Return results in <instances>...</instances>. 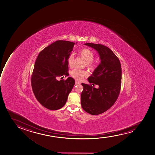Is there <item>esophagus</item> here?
<instances>
[{
    "label": "esophagus",
    "instance_id": "obj_1",
    "mask_svg": "<svg viewBox=\"0 0 155 155\" xmlns=\"http://www.w3.org/2000/svg\"><path fill=\"white\" fill-rule=\"evenodd\" d=\"M75 84H77V85H78V84H80V82H79L78 81H77V80H76L75 81Z\"/></svg>",
    "mask_w": 155,
    "mask_h": 155
}]
</instances>
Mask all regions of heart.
I'll return each mask as SVG.
<instances>
[{
	"instance_id": "1",
	"label": "heart",
	"mask_w": 155,
	"mask_h": 155,
	"mask_svg": "<svg viewBox=\"0 0 155 155\" xmlns=\"http://www.w3.org/2000/svg\"><path fill=\"white\" fill-rule=\"evenodd\" d=\"M79 55L80 57L83 58L86 62L85 65L89 69L91 70H93L96 67V63L93 61L94 59V54L92 51L87 48L82 49L78 52ZM68 66L71 68L73 66L74 62V57L72 54H70L67 59ZM71 75L74 78L77 80H81L84 78V77L87 76L88 75L87 71L84 70H78L74 69L71 71Z\"/></svg>"
}]
</instances>
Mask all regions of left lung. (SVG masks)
<instances>
[{
	"mask_svg": "<svg viewBox=\"0 0 155 155\" xmlns=\"http://www.w3.org/2000/svg\"><path fill=\"white\" fill-rule=\"evenodd\" d=\"M99 54L101 63L87 80L98 88L81 84L84 90L81 95L82 109L91 115L104 113L113 106L120 92L122 68L120 61L114 52L106 46L94 43L84 44Z\"/></svg>",
	"mask_w": 155,
	"mask_h": 155,
	"instance_id": "left-lung-1",
	"label": "left lung"
}]
</instances>
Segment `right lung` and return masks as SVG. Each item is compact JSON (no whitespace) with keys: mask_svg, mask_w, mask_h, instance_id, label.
I'll list each match as a JSON object with an SVG mask.
<instances>
[{"mask_svg":"<svg viewBox=\"0 0 155 155\" xmlns=\"http://www.w3.org/2000/svg\"><path fill=\"white\" fill-rule=\"evenodd\" d=\"M75 43L59 40L45 47L38 54L32 74V89L38 101L51 110L64 106L68 94L75 85V80L68 77L67 59ZM61 78L60 81L57 80Z\"/></svg>","mask_w":155,"mask_h":155,"instance_id":"obj_1","label":"right lung"}]
</instances>
